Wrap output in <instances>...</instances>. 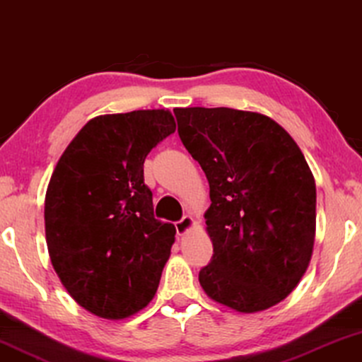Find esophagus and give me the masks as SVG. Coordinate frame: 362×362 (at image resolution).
I'll return each mask as SVG.
<instances>
[{
  "mask_svg": "<svg viewBox=\"0 0 362 362\" xmlns=\"http://www.w3.org/2000/svg\"><path fill=\"white\" fill-rule=\"evenodd\" d=\"M175 226H176L177 235H185V234H187V232L192 229V227L196 226V221L192 219L191 216H185L181 221H177Z\"/></svg>",
  "mask_w": 362,
  "mask_h": 362,
  "instance_id": "34e87169",
  "label": "esophagus"
}]
</instances>
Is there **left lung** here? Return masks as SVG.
I'll return each mask as SVG.
<instances>
[{"label":"left lung","instance_id":"1","mask_svg":"<svg viewBox=\"0 0 362 362\" xmlns=\"http://www.w3.org/2000/svg\"><path fill=\"white\" fill-rule=\"evenodd\" d=\"M182 145L209 181L206 232L214 255L199 272L211 300L239 313L286 298L308 269L316 186L290 133L259 112L175 108Z\"/></svg>","mask_w":362,"mask_h":362}]
</instances>
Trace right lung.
<instances>
[{
    "label": "right lung",
    "instance_id": "1",
    "mask_svg": "<svg viewBox=\"0 0 362 362\" xmlns=\"http://www.w3.org/2000/svg\"><path fill=\"white\" fill-rule=\"evenodd\" d=\"M175 130L165 108L98 115L54 168L44 201L49 257L69 295L98 318H130L160 285L176 229L153 216L143 163Z\"/></svg>",
    "mask_w": 362,
    "mask_h": 362
}]
</instances>
